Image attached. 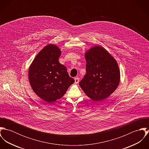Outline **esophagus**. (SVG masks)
<instances>
[{
	"instance_id": "34e87169",
	"label": "esophagus",
	"mask_w": 149,
	"mask_h": 149,
	"mask_svg": "<svg viewBox=\"0 0 149 149\" xmlns=\"http://www.w3.org/2000/svg\"><path fill=\"white\" fill-rule=\"evenodd\" d=\"M79 80H80V79H79V78H78V77L75 78V79H74V82H75V83H76V84L79 83Z\"/></svg>"
}]
</instances>
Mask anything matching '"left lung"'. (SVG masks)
Instances as JSON below:
<instances>
[{
  "instance_id": "1",
  "label": "left lung",
  "mask_w": 149,
  "mask_h": 149,
  "mask_svg": "<svg viewBox=\"0 0 149 149\" xmlns=\"http://www.w3.org/2000/svg\"><path fill=\"white\" fill-rule=\"evenodd\" d=\"M86 74L79 85L94 101L109 96L120 82V70L116 60L103 47L95 46L85 53Z\"/></svg>"
}]
</instances>
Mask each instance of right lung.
<instances>
[{
	"instance_id": "right-lung-1",
	"label": "right lung",
	"mask_w": 149,
	"mask_h": 149,
	"mask_svg": "<svg viewBox=\"0 0 149 149\" xmlns=\"http://www.w3.org/2000/svg\"><path fill=\"white\" fill-rule=\"evenodd\" d=\"M61 52L54 44L45 46L29 69L30 84L35 93L47 103L61 98L74 80L58 61Z\"/></svg>"
}]
</instances>
